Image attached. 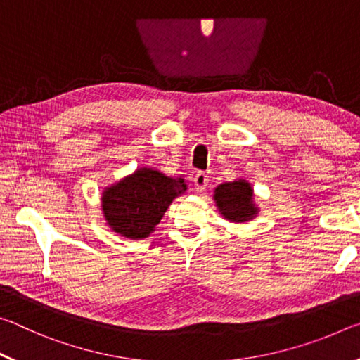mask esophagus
I'll return each mask as SVG.
<instances>
[{
    "label": "esophagus",
    "instance_id": "1",
    "mask_svg": "<svg viewBox=\"0 0 360 360\" xmlns=\"http://www.w3.org/2000/svg\"><path fill=\"white\" fill-rule=\"evenodd\" d=\"M208 176H206L205 173L198 172L197 174L193 176V186H195V191H197L198 193H202L206 191V187H208Z\"/></svg>",
    "mask_w": 360,
    "mask_h": 360
}]
</instances>
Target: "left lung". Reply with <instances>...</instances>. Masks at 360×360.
Segmentation results:
<instances>
[{
  "label": "left lung",
  "mask_w": 360,
  "mask_h": 360,
  "mask_svg": "<svg viewBox=\"0 0 360 360\" xmlns=\"http://www.w3.org/2000/svg\"><path fill=\"white\" fill-rule=\"evenodd\" d=\"M254 188L246 179H235L222 182L214 188V203L219 214L229 222L245 224L259 214V206L254 202Z\"/></svg>",
  "instance_id": "1"
}]
</instances>
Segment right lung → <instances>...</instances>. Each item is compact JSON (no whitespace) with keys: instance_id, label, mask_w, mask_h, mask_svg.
<instances>
[{"instance_id":"add662e5","label":"right lung","mask_w":360,"mask_h":360,"mask_svg":"<svg viewBox=\"0 0 360 360\" xmlns=\"http://www.w3.org/2000/svg\"><path fill=\"white\" fill-rule=\"evenodd\" d=\"M186 192L182 176L172 178L154 167L136 168L101 192L103 217L108 227L124 238L144 240L173 200Z\"/></svg>"}]
</instances>
